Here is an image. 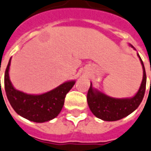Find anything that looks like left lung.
Segmentation results:
<instances>
[{
  "mask_svg": "<svg viewBox=\"0 0 151 151\" xmlns=\"http://www.w3.org/2000/svg\"><path fill=\"white\" fill-rule=\"evenodd\" d=\"M140 61L143 69V78L137 94L132 99H113L92 88V84L87 92V103L89 108L96 117L106 121H115L122 119L132 113L139 107L144 97L147 84V76L144 65L141 57Z\"/></svg>",
  "mask_w": 151,
  "mask_h": 151,
  "instance_id": "obj_1",
  "label": "left lung"
}]
</instances>
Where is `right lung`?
Returning a JSON list of instances; mask_svg holds the SVG:
<instances>
[{
    "mask_svg": "<svg viewBox=\"0 0 151 151\" xmlns=\"http://www.w3.org/2000/svg\"><path fill=\"white\" fill-rule=\"evenodd\" d=\"M10 64L11 59L4 73V89L14 110L21 116L37 123L49 121L57 116L62 109L66 94L74 86L75 81L66 82L40 95L27 94L16 90L12 85L9 76Z\"/></svg>",
    "mask_w": 151,
    "mask_h": 151,
    "instance_id": "obj_1",
    "label": "right lung"
}]
</instances>
